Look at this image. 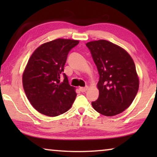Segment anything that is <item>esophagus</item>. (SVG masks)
<instances>
[{
    "label": "esophagus",
    "mask_w": 157,
    "mask_h": 157,
    "mask_svg": "<svg viewBox=\"0 0 157 157\" xmlns=\"http://www.w3.org/2000/svg\"><path fill=\"white\" fill-rule=\"evenodd\" d=\"M88 89H89V87H88V86L80 87V88H79V90H80V91H81V92H85V91H86L87 90H88Z\"/></svg>",
    "instance_id": "34e87169"
}]
</instances>
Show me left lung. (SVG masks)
Masks as SVG:
<instances>
[{
  "instance_id": "obj_1",
  "label": "left lung",
  "mask_w": 157,
  "mask_h": 157,
  "mask_svg": "<svg viewBox=\"0 0 157 157\" xmlns=\"http://www.w3.org/2000/svg\"><path fill=\"white\" fill-rule=\"evenodd\" d=\"M97 66L99 97L91 102L94 109L113 116L129 107L139 86L136 66L131 56L120 46L106 40L86 44Z\"/></svg>"
}]
</instances>
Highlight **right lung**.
I'll use <instances>...</instances> for the list:
<instances>
[{"instance_id": "obj_1", "label": "right lung", "mask_w": 157, "mask_h": 157, "mask_svg": "<svg viewBox=\"0 0 157 157\" xmlns=\"http://www.w3.org/2000/svg\"><path fill=\"white\" fill-rule=\"evenodd\" d=\"M78 44L77 40L55 39L41 45L29 59L23 86L28 99L39 113L57 116L67 111L75 101V88L63 72L68 52Z\"/></svg>"}]
</instances>
